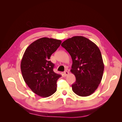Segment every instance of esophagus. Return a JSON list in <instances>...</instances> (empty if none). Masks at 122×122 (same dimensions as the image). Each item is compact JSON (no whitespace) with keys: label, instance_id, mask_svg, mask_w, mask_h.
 <instances>
[{"label":"esophagus","instance_id":"34e87169","mask_svg":"<svg viewBox=\"0 0 122 122\" xmlns=\"http://www.w3.org/2000/svg\"><path fill=\"white\" fill-rule=\"evenodd\" d=\"M69 74V72L67 71H66L64 72V75L65 76H67Z\"/></svg>","mask_w":122,"mask_h":122}]
</instances>
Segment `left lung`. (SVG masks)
<instances>
[{"label": "left lung", "instance_id": "1", "mask_svg": "<svg viewBox=\"0 0 122 122\" xmlns=\"http://www.w3.org/2000/svg\"><path fill=\"white\" fill-rule=\"evenodd\" d=\"M61 46L72 59L71 72L76 77L72 85L73 91L79 96L91 95L100 83L104 71L100 50L94 43L82 36L69 38Z\"/></svg>", "mask_w": 122, "mask_h": 122}]
</instances>
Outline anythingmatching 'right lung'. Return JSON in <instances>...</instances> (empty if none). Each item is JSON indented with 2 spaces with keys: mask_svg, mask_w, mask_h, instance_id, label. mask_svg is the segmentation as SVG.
<instances>
[{
  "mask_svg": "<svg viewBox=\"0 0 122 122\" xmlns=\"http://www.w3.org/2000/svg\"><path fill=\"white\" fill-rule=\"evenodd\" d=\"M61 43L52 38L39 39L27 48L21 60V70L25 83L42 97H49L56 91L57 80L61 75L53 71L54 65L49 60Z\"/></svg>",
  "mask_w": 122,
  "mask_h": 122,
  "instance_id": "add662e5",
  "label": "right lung"
}]
</instances>
